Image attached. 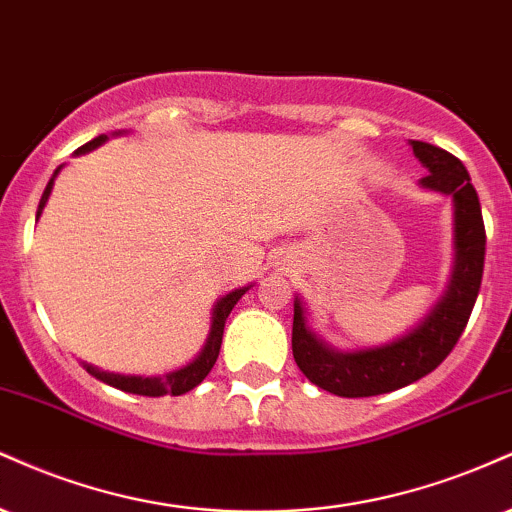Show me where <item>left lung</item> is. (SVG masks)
Listing matches in <instances>:
<instances>
[{
	"instance_id": "1",
	"label": "left lung",
	"mask_w": 512,
	"mask_h": 512,
	"mask_svg": "<svg viewBox=\"0 0 512 512\" xmlns=\"http://www.w3.org/2000/svg\"><path fill=\"white\" fill-rule=\"evenodd\" d=\"M419 162L429 170L424 189L453 198V273L448 290L419 326L381 347L338 352L306 326L302 299H294L292 354L302 374L318 388L340 398H369L410 386L431 374L458 345L477 302L484 273L486 232L482 206L465 165L448 150L410 141Z\"/></svg>"
}]
</instances>
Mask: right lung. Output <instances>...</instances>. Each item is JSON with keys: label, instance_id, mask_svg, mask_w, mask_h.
Instances as JSON below:
<instances>
[{"label": "right lung", "instance_id": "1", "mask_svg": "<svg viewBox=\"0 0 512 512\" xmlns=\"http://www.w3.org/2000/svg\"><path fill=\"white\" fill-rule=\"evenodd\" d=\"M117 134H122V131H117ZM105 141H107L105 134L95 136L93 141L86 143V146L78 148L76 155H83V153H88V150H95L98 146H102V143H105ZM59 170H62V167H57V170H54L52 179H50V182H47L45 191H42V198H40L38 213H35V220H38L40 215H42V208H45L47 198H50V194H52L54 177H57ZM249 287H239V290L225 294V297L215 302L213 316H210V333H208L206 345H203V350L198 352V357L194 359V362H189L186 366H182V369L170 371V374H165V376H122V374H110V371H100L98 366H90V364H83V366H86V371H88L90 376H95V378H98V381L107 383V386L124 390V393L148 395V398H160V395H184V393H189V390H194L198 383H201L203 378L210 374V369H213L215 359H218V354H220L222 333H225L227 316H230V311L234 309V304H237L239 299L244 297Z\"/></svg>", "mask_w": 512, "mask_h": 512}]
</instances>
